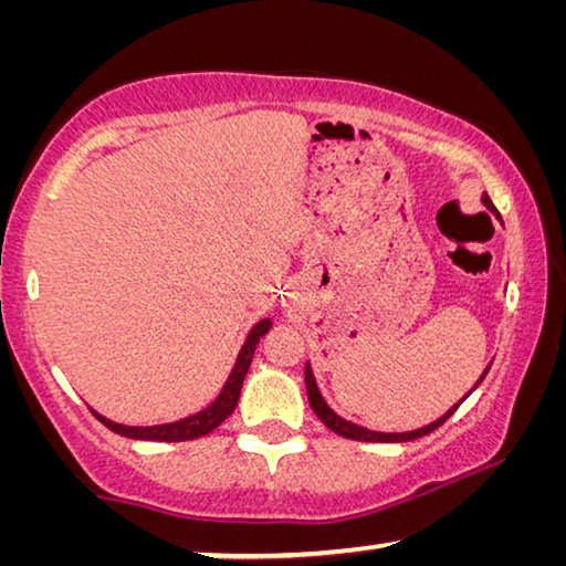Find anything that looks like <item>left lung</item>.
I'll return each instance as SVG.
<instances>
[{"label":"left lung","instance_id":"8db88e82","mask_svg":"<svg viewBox=\"0 0 566 566\" xmlns=\"http://www.w3.org/2000/svg\"><path fill=\"white\" fill-rule=\"evenodd\" d=\"M482 205L490 209V212H494L496 214V209H494V205H492V199L486 197V195H482ZM490 367L492 364H486V369L482 371V377L476 379V385L472 387V391L482 385V379L486 377V371H490ZM304 385H306V397H310V405H312V409H314V415H317L324 424H327L334 434H339V437H347V439H354V442H411V439H419V437H424V434H429V432H434L437 427H442L444 421L454 415L457 411V407L462 405V401L472 395V391H469V395L464 397V399H459L457 405L447 411V415H442L439 417L437 421H432V424H427V427H421V429H411V432H371V429H367V427H359V424H354V421H347L344 417H339L337 411H334L327 401H324V397H322V391H319V387H317V379H314V375H312V367H310V361H306V367H304Z\"/></svg>","mask_w":566,"mask_h":566}]
</instances>
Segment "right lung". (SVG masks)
<instances>
[{
  "mask_svg": "<svg viewBox=\"0 0 566 566\" xmlns=\"http://www.w3.org/2000/svg\"><path fill=\"white\" fill-rule=\"evenodd\" d=\"M270 329H272L270 319H262V322L254 324L252 332L247 334V342L242 344V349H239L237 364H234L232 375H229L227 381H224V389L219 391V397L212 401V405H209L202 411H197V415L185 417L179 421H169V424H157V427L117 424V421L102 417L99 411H94V409H92V415L97 417L104 427L112 429L114 434H122V437H129V439H147V442H189V439H199V437H205L209 432H214V429L222 424V421L234 411L237 401H239V391H242V385H244L247 369H249V364H252V357H254L256 344H260V339Z\"/></svg>",
  "mask_w": 566,
  "mask_h": 566,
  "instance_id": "right-lung-1",
  "label": "right lung"
}]
</instances>
